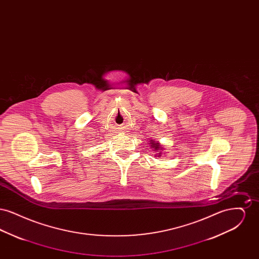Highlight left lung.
Returning <instances> with one entry per match:
<instances>
[{"label": "left lung", "instance_id": "left-lung-1", "mask_svg": "<svg viewBox=\"0 0 259 259\" xmlns=\"http://www.w3.org/2000/svg\"><path fill=\"white\" fill-rule=\"evenodd\" d=\"M150 146H151V148H153L155 151H157L158 153L156 154L158 157L161 156V154H162V152L161 151H158V150H163L164 148L161 147L160 144L159 143H157V142H154V141H152V140H150Z\"/></svg>", "mask_w": 259, "mask_h": 259}]
</instances>
